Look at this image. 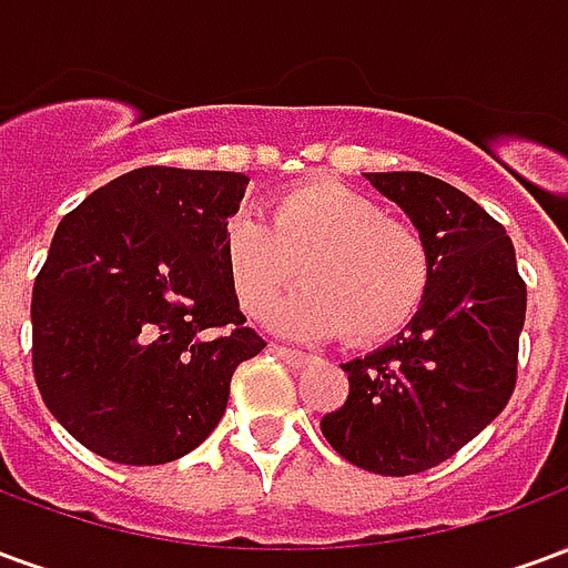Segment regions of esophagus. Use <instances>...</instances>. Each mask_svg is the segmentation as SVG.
Wrapping results in <instances>:
<instances>
[{
	"label": "esophagus",
	"mask_w": 568,
	"mask_h": 568,
	"mask_svg": "<svg viewBox=\"0 0 568 568\" xmlns=\"http://www.w3.org/2000/svg\"><path fill=\"white\" fill-rule=\"evenodd\" d=\"M271 353L276 358H283L288 368H304V365L310 362L307 353H301V349H288V346L283 344H271Z\"/></svg>",
	"instance_id": "1"
}]
</instances>
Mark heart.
Wrapping results in <instances>:
<instances>
[{
  "label": "heart",
  "mask_w": 568,
  "mask_h": 568,
  "mask_svg": "<svg viewBox=\"0 0 568 568\" xmlns=\"http://www.w3.org/2000/svg\"><path fill=\"white\" fill-rule=\"evenodd\" d=\"M224 273L240 307L264 316L295 283L273 325L292 337H334L377 344L402 332L432 283L423 234L356 187L313 179L276 194L267 222L236 212L222 231Z\"/></svg>",
  "instance_id": "1"
}]
</instances>
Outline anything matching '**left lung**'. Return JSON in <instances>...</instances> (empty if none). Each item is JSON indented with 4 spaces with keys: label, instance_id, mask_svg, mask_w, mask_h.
<instances>
[{
    "label": "left lung",
    "instance_id": "8db88e82",
    "mask_svg": "<svg viewBox=\"0 0 568 568\" xmlns=\"http://www.w3.org/2000/svg\"><path fill=\"white\" fill-rule=\"evenodd\" d=\"M365 179L423 234L432 283L389 344L341 365L349 395L322 417V435L346 463L405 477L450 459L505 410L526 285L511 236L459 187L426 173Z\"/></svg>",
    "mask_w": 568,
    "mask_h": 568
}]
</instances>
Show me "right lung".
Wrapping results in <instances>:
<instances>
[{"instance_id": "1", "label": "right lung", "mask_w": 568, "mask_h": 568, "mask_svg": "<svg viewBox=\"0 0 568 568\" xmlns=\"http://www.w3.org/2000/svg\"><path fill=\"white\" fill-rule=\"evenodd\" d=\"M248 179L142 166L57 224L32 285V371L72 438L121 465H163L219 426L246 328L222 231Z\"/></svg>"}]
</instances>
